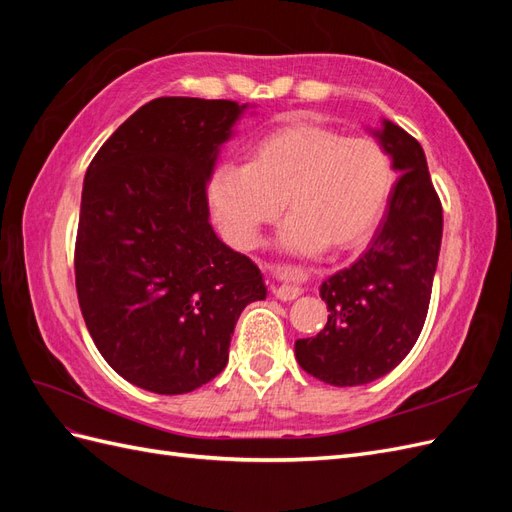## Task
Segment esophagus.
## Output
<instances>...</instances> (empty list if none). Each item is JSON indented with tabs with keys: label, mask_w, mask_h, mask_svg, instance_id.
Returning <instances> with one entry per match:
<instances>
[{
	"label": "esophagus",
	"mask_w": 512,
	"mask_h": 512,
	"mask_svg": "<svg viewBox=\"0 0 512 512\" xmlns=\"http://www.w3.org/2000/svg\"><path fill=\"white\" fill-rule=\"evenodd\" d=\"M273 292H275V297L280 299V301H292V299L299 297L301 288L297 284H292V282H282L280 286H275Z\"/></svg>",
	"instance_id": "esophagus-1"
}]
</instances>
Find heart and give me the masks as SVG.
<instances>
[{
	"label": "heart",
	"mask_w": 512,
	"mask_h": 512,
	"mask_svg": "<svg viewBox=\"0 0 512 512\" xmlns=\"http://www.w3.org/2000/svg\"><path fill=\"white\" fill-rule=\"evenodd\" d=\"M393 188L391 156L374 138L290 121L247 147L245 166L215 168L209 203L241 250L254 247L286 205L290 218L277 237L284 252H348L374 235Z\"/></svg>",
	"instance_id": "1"
}]
</instances>
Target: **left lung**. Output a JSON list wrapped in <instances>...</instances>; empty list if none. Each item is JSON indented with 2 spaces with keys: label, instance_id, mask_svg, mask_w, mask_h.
I'll return each mask as SVG.
<instances>
[{
  "label": "left lung",
  "instance_id": "8db88e82",
  "mask_svg": "<svg viewBox=\"0 0 512 512\" xmlns=\"http://www.w3.org/2000/svg\"><path fill=\"white\" fill-rule=\"evenodd\" d=\"M374 136L401 177L367 252L320 286L327 327L294 344L307 374L333 386L374 382L406 359L423 331L440 256L442 205L423 147L389 119Z\"/></svg>",
  "mask_w": 512,
  "mask_h": 512
}]
</instances>
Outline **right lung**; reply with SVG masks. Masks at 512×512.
Listing matches in <instances>:
<instances>
[{
    "label": "right lung",
    "instance_id": "1",
    "mask_svg": "<svg viewBox=\"0 0 512 512\" xmlns=\"http://www.w3.org/2000/svg\"><path fill=\"white\" fill-rule=\"evenodd\" d=\"M247 104L158 98L91 160L76 232V294L121 378L190 393L228 363L235 324L267 297L260 269L209 224L207 181Z\"/></svg>",
    "mask_w": 512,
    "mask_h": 512
}]
</instances>
